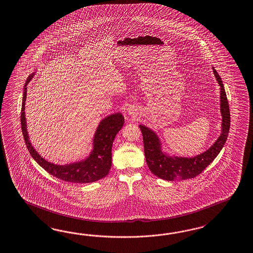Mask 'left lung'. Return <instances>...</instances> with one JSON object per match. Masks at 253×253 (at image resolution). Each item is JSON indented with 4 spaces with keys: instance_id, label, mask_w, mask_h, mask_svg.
Returning a JSON list of instances; mask_svg holds the SVG:
<instances>
[{
    "instance_id": "8db88e82",
    "label": "left lung",
    "mask_w": 253,
    "mask_h": 253,
    "mask_svg": "<svg viewBox=\"0 0 253 253\" xmlns=\"http://www.w3.org/2000/svg\"><path fill=\"white\" fill-rule=\"evenodd\" d=\"M213 72L221 86L222 133L210 149L194 158L168 157L162 153L160 140L158 136H156L155 133L144 126H139L142 132L146 162L150 171L157 177L166 181H178L195 178L197 175L200 174L214 161L227 141L230 126L229 106L220 76L214 68Z\"/></svg>"
}]
</instances>
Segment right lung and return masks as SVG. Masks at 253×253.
Listing matches in <instances>:
<instances>
[{
	"label": "right lung",
	"instance_id": "1",
	"mask_svg": "<svg viewBox=\"0 0 253 253\" xmlns=\"http://www.w3.org/2000/svg\"><path fill=\"white\" fill-rule=\"evenodd\" d=\"M33 78L30 75L25 85L23 94L22 109H21V126L25 138L26 148L29 150L34 160L46 170L48 173L55 176L61 181L74 183H89L99 181L108 174L112 165V145L115 137L124 125V117L120 113L112 115L101 121L98 126L94 139L93 150L91 155L84 162H76L65 166L55 165L46 162L33 148L28 139L26 131V117H25V103L26 99V85Z\"/></svg>",
	"mask_w": 253,
	"mask_h": 253
}]
</instances>
